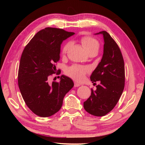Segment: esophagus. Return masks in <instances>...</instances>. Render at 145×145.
Instances as JSON below:
<instances>
[{"instance_id":"esophagus-1","label":"esophagus","mask_w":145,"mask_h":145,"mask_svg":"<svg viewBox=\"0 0 145 145\" xmlns=\"http://www.w3.org/2000/svg\"><path fill=\"white\" fill-rule=\"evenodd\" d=\"M80 85H81V84H79V83L77 82H74V86H75V87H78V86H80Z\"/></svg>"}]
</instances>
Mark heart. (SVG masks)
Masks as SVG:
<instances>
[{
    "instance_id": "1",
    "label": "heart",
    "mask_w": 145,
    "mask_h": 145,
    "mask_svg": "<svg viewBox=\"0 0 145 145\" xmlns=\"http://www.w3.org/2000/svg\"><path fill=\"white\" fill-rule=\"evenodd\" d=\"M80 42L89 54L97 53L99 50L100 43L96 38L89 36H84L80 38ZM71 45V42H67L63 46L62 48V54H67L68 48ZM89 72V69L88 67H83L78 65H73L68 67L66 70V73L74 79L80 81L84 79L86 73Z\"/></svg>"
}]
</instances>
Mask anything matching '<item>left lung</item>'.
Masks as SVG:
<instances>
[{
	"label": "left lung",
	"mask_w": 145,
	"mask_h": 145,
	"mask_svg": "<svg viewBox=\"0 0 145 145\" xmlns=\"http://www.w3.org/2000/svg\"><path fill=\"white\" fill-rule=\"evenodd\" d=\"M104 39L102 60L91 75L93 83L100 81L97 89L84 102L88 113L103 116L111 111L119 101L125 87V65L122 54L116 41L106 31H101Z\"/></svg>",
	"instance_id": "1"
}]
</instances>
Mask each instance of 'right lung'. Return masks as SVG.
Listing matches in <instances>:
<instances>
[{
  "mask_svg": "<svg viewBox=\"0 0 145 145\" xmlns=\"http://www.w3.org/2000/svg\"><path fill=\"white\" fill-rule=\"evenodd\" d=\"M73 34L63 29L46 27L34 35L22 54L18 87L27 106L39 116L49 117L59 111L65 95L74 86L64 75L60 82L48 81L54 73H61L56 67L60 59L61 44Z\"/></svg>",
  "mask_w": 145,
  "mask_h": 145,
  "instance_id": "obj_1",
  "label": "right lung"
}]
</instances>
